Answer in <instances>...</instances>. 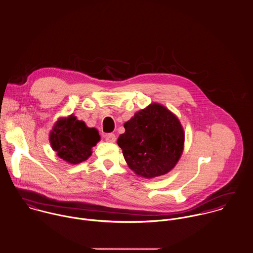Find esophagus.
<instances>
[{"instance_id": "esophagus-1", "label": "esophagus", "mask_w": 253, "mask_h": 253, "mask_svg": "<svg viewBox=\"0 0 253 253\" xmlns=\"http://www.w3.org/2000/svg\"><path fill=\"white\" fill-rule=\"evenodd\" d=\"M105 140L107 142H111V143H114L116 141V135L114 133H108L105 135Z\"/></svg>"}]
</instances>
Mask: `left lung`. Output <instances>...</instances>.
Returning a JSON list of instances; mask_svg holds the SVG:
<instances>
[{
    "instance_id": "1",
    "label": "left lung",
    "mask_w": 253,
    "mask_h": 253,
    "mask_svg": "<svg viewBox=\"0 0 253 253\" xmlns=\"http://www.w3.org/2000/svg\"><path fill=\"white\" fill-rule=\"evenodd\" d=\"M117 143L129 169L144 178L169 172L180 159L184 129L178 118L159 103L138 111L125 123Z\"/></svg>"
}]
</instances>
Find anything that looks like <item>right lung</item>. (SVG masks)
Listing matches in <instances>:
<instances>
[{
    "label": "right lung",
    "instance_id": "right-lung-1",
    "mask_svg": "<svg viewBox=\"0 0 253 253\" xmlns=\"http://www.w3.org/2000/svg\"><path fill=\"white\" fill-rule=\"evenodd\" d=\"M99 140L98 130L87 127L74 115L58 119L49 133L52 150L60 159L72 165L86 161L92 154L91 148Z\"/></svg>",
    "mask_w": 253,
    "mask_h": 253
}]
</instances>
